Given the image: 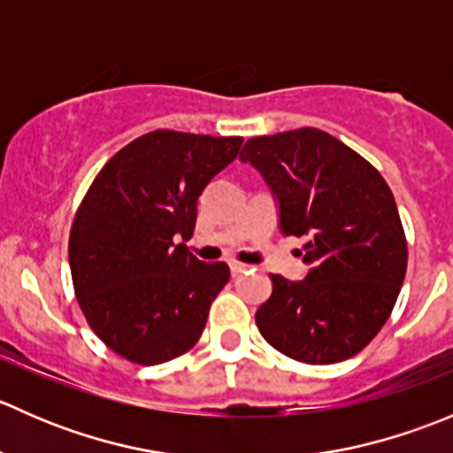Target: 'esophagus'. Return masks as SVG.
Listing matches in <instances>:
<instances>
[{
	"instance_id": "esophagus-1",
	"label": "esophagus",
	"mask_w": 453,
	"mask_h": 453,
	"mask_svg": "<svg viewBox=\"0 0 453 453\" xmlns=\"http://www.w3.org/2000/svg\"><path fill=\"white\" fill-rule=\"evenodd\" d=\"M250 269V265H243V263H236V260H232L230 263V272L232 276H241V273H245Z\"/></svg>"
}]
</instances>
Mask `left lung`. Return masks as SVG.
<instances>
[{"label": "left lung", "mask_w": 453, "mask_h": 453, "mask_svg": "<svg viewBox=\"0 0 453 453\" xmlns=\"http://www.w3.org/2000/svg\"><path fill=\"white\" fill-rule=\"evenodd\" d=\"M241 162L263 175L282 234L307 236L304 280L272 273L256 311L260 335L287 357L337 364L366 349L390 318L408 269L395 195L377 168L319 129L248 140Z\"/></svg>", "instance_id": "1"}]
</instances>
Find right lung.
Returning <instances> with one entry per match:
<instances>
[{"label": "right lung", "mask_w": 453, "mask_h": 453, "mask_svg": "<svg viewBox=\"0 0 453 453\" xmlns=\"http://www.w3.org/2000/svg\"><path fill=\"white\" fill-rule=\"evenodd\" d=\"M243 138L150 131L96 175L70 232L74 294L91 331L142 366L193 349L212 300L230 280L226 263L188 252L197 201L239 155Z\"/></svg>", "instance_id": "obj_1"}]
</instances>
